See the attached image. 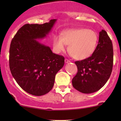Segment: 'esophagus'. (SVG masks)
Here are the masks:
<instances>
[{
	"label": "esophagus",
	"mask_w": 121,
	"mask_h": 121,
	"mask_svg": "<svg viewBox=\"0 0 121 121\" xmlns=\"http://www.w3.org/2000/svg\"><path fill=\"white\" fill-rule=\"evenodd\" d=\"M65 63H69V62H70V61L68 59L65 58Z\"/></svg>",
	"instance_id": "obj_1"
}]
</instances>
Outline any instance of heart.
Here are the masks:
<instances>
[{
    "mask_svg": "<svg viewBox=\"0 0 121 121\" xmlns=\"http://www.w3.org/2000/svg\"><path fill=\"white\" fill-rule=\"evenodd\" d=\"M98 35L92 30L86 28L71 29L63 31L61 37L53 38V45L55 52L59 53L68 45V52L77 60L90 57L96 48Z\"/></svg>",
    "mask_w": 121,
    "mask_h": 121,
    "instance_id": "heart-1",
    "label": "heart"
}]
</instances>
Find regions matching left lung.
<instances>
[{
    "label": "left lung",
    "instance_id": "1",
    "mask_svg": "<svg viewBox=\"0 0 121 121\" xmlns=\"http://www.w3.org/2000/svg\"><path fill=\"white\" fill-rule=\"evenodd\" d=\"M76 75L72 84L83 93L96 92L106 84L112 72L113 49L112 42L107 32H99L98 44L93 54L85 59L76 61Z\"/></svg>",
    "mask_w": 121,
    "mask_h": 121
}]
</instances>
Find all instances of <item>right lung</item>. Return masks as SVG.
Instances as JSON below:
<instances>
[{"instance_id": "obj_1", "label": "right lung", "mask_w": 121, "mask_h": 121, "mask_svg": "<svg viewBox=\"0 0 121 121\" xmlns=\"http://www.w3.org/2000/svg\"><path fill=\"white\" fill-rule=\"evenodd\" d=\"M56 21L24 25L11 42V73L18 85L32 95L48 93L53 87L56 74L64 65V56L54 54L49 47L36 40L46 37Z\"/></svg>"}]
</instances>
